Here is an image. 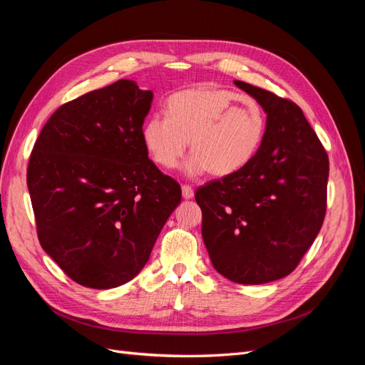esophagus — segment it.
Wrapping results in <instances>:
<instances>
[{"label": "esophagus", "instance_id": "34e87169", "mask_svg": "<svg viewBox=\"0 0 365 365\" xmlns=\"http://www.w3.org/2000/svg\"><path fill=\"white\" fill-rule=\"evenodd\" d=\"M181 190H182V197H184V200H192V197L195 196V192H193V189H192L190 185L184 184V185L181 187Z\"/></svg>", "mask_w": 365, "mask_h": 365}]
</instances>
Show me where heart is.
Masks as SVG:
<instances>
[{
	"mask_svg": "<svg viewBox=\"0 0 365 365\" xmlns=\"http://www.w3.org/2000/svg\"><path fill=\"white\" fill-rule=\"evenodd\" d=\"M264 113L251 97L215 88H192L169 97L168 114L155 113L143 123L141 137L152 160L173 169L187 150L189 176L212 170L227 176L256 157L264 135Z\"/></svg>",
	"mask_w": 365,
	"mask_h": 365,
	"instance_id": "1",
	"label": "heart"
}]
</instances>
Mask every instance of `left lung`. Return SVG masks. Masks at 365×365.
<instances>
[{
    "label": "left lung",
    "mask_w": 365,
    "mask_h": 365,
    "mask_svg": "<svg viewBox=\"0 0 365 365\" xmlns=\"http://www.w3.org/2000/svg\"><path fill=\"white\" fill-rule=\"evenodd\" d=\"M267 114L262 145L244 169L197 189L202 239L215 269L240 284L291 274L326 215L329 158L303 111L235 81Z\"/></svg>",
    "instance_id": "left-lung-1"
}]
</instances>
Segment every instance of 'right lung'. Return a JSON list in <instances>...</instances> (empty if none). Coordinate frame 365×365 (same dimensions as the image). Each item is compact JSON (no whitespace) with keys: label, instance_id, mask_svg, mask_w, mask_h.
<instances>
[{"label":"right lung","instance_id":"1","mask_svg":"<svg viewBox=\"0 0 365 365\" xmlns=\"http://www.w3.org/2000/svg\"><path fill=\"white\" fill-rule=\"evenodd\" d=\"M152 101L121 79L62 105L33 146L27 185L41 247L86 288L134 279L181 202L180 184L143 143Z\"/></svg>","mask_w":365,"mask_h":365}]
</instances>
